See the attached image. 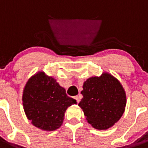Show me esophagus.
<instances>
[{
    "label": "esophagus",
    "mask_w": 148,
    "mask_h": 148,
    "mask_svg": "<svg viewBox=\"0 0 148 148\" xmlns=\"http://www.w3.org/2000/svg\"><path fill=\"white\" fill-rule=\"evenodd\" d=\"M74 99L76 100L77 103H79V101H80V99H79V97H78V96H75V97H74Z\"/></svg>",
    "instance_id": "obj_1"
}]
</instances>
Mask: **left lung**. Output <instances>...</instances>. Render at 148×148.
<instances>
[{"label":"left lung","instance_id":"8db88e82","mask_svg":"<svg viewBox=\"0 0 148 148\" xmlns=\"http://www.w3.org/2000/svg\"><path fill=\"white\" fill-rule=\"evenodd\" d=\"M83 98L78 106L89 124L98 130H107L120 119L126 106V93L119 80L108 73L84 82Z\"/></svg>","mask_w":148,"mask_h":148}]
</instances>
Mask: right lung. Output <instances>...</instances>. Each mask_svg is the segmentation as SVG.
Here are the masks:
<instances>
[{
    "label": "right lung",
    "mask_w": 148,
    "mask_h": 148,
    "mask_svg": "<svg viewBox=\"0 0 148 148\" xmlns=\"http://www.w3.org/2000/svg\"><path fill=\"white\" fill-rule=\"evenodd\" d=\"M23 110L27 119L36 127L53 131L62 125L67 108L76 101L67 96L64 88L44 72L32 75L23 89Z\"/></svg>",
    "instance_id": "right-lung-1"
}]
</instances>
